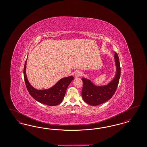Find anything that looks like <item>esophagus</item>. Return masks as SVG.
<instances>
[{
  "label": "esophagus",
  "mask_w": 147,
  "mask_h": 147,
  "mask_svg": "<svg viewBox=\"0 0 147 147\" xmlns=\"http://www.w3.org/2000/svg\"><path fill=\"white\" fill-rule=\"evenodd\" d=\"M81 75H82V73H81V72L80 71H77L76 72V73H75V77H76V78L81 76Z\"/></svg>",
  "instance_id": "esophagus-1"
}]
</instances>
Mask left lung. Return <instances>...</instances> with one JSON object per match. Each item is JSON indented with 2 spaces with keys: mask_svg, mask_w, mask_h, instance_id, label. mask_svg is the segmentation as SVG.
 <instances>
[{
  "mask_svg": "<svg viewBox=\"0 0 147 147\" xmlns=\"http://www.w3.org/2000/svg\"><path fill=\"white\" fill-rule=\"evenodd\" d=\"M116 73L112 80L104 85H96L89 79L82 78L83 87L82 96L84 101L92 106L102 104L112 98L117 89L121 74V68L119 56L115 52Z\"/></svg>",
  "mask_w": 147,
  "mask_h": 147,
  "instance_id": "1",
  "label": "left lung"
}]
</instances>
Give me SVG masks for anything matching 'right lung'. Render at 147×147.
<instances>
[{"instance_id": "add662e5", "label": "right lung", "mask_w": 147, "mask_h": 147, "mask_svg": "<svg viewBox=\"0 0 147 147\" xmlns=\"http://www.w3.org/2000/svg\"><path fill=\"white\" fill-rule=\"evenodd\" d=\"M27 59L24 68V77L27 89L31 96L38 102L45 105L56 106L63 101L68 86L74 79L73 76L61 79L51 88L46 89H36L29 83L26 74Z\"/></svg>"}]
</instances>
